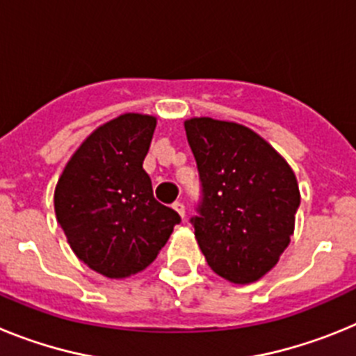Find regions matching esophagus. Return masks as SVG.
Here are the masks:
<instances>
[{"label": "esophagus", "instance_id": "34e87169", "mask_svg": "<svg viewBox=\"0 0 356 356\" xmlns=\"http://www.w3.org/2000/svg\"><path fill=\"white\" fill-rule=\"evenodd\" d=\"M172 209H175L176 212L180 213L181 217H185V205H184V203H181V201H175V203H172Z\"/></svg>", "mask_w": 356, "mask_h": 356}]
</instances>
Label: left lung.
Instances as JSON below:
<instances>
[{
    "instance_id": "1",
    "label": "left lung",
    "mask_w": 356,
    "mask_h": 356,
    "mask_svg": "<svg viewBox=\"0 0 356 356\" xmlns=\"http://www.w3.org/2000/svg\"><path fill=\"white\" fill-rule=\"evenodd\" d=\"M201 181L191 219L210 269L232 284H251L287 250L300 207L291 165L271 144L237 122L185 121Z\"/></svg>"
}]
</instances>
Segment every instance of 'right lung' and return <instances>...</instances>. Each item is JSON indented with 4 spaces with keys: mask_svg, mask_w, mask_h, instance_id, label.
Returning <instances> with one entry per match:
<instances>
[{
    "mask_svg": "<svg viewBox=\"0 0 356 356\" xmlns=\"http://www.w3.org/2000/svg\"><path fill=\"white\" fill-rule=\"evenodd\" d=\"M156 119L122 114L94 130L55 188L56 221L78 259L106 278H127L156 259L178 212L153 196L143 162Z\"/></svg>",
    "mask_w": 356,
    "mask_h": 356,
    "instance_id": "obj_1",
    "label": "right lung"
}]
</instances>
